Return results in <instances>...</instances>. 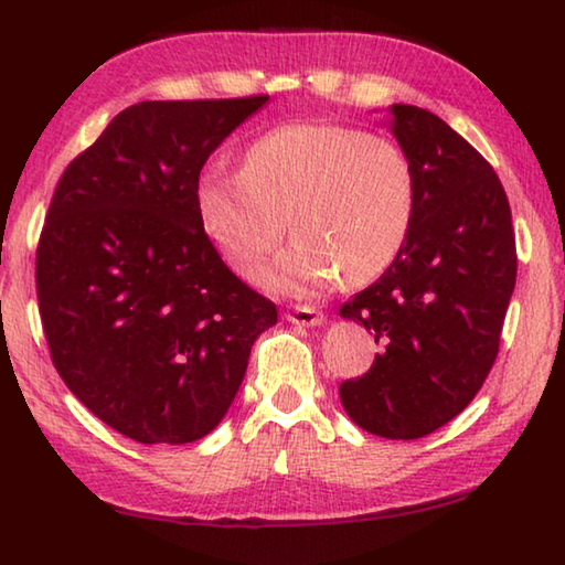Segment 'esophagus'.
<instances>
[{"label":"esophagus","instance_id":"1","mask_svg":"<svg viewBox=\"0 0 565 565\" xmlns=\"http://www.w3.org/2000/svg\"><path fill=\"white\" fill-rule=\"evenodd\" d=\"M286 319L296 327H321L323 323V313L319 309H313V306H294V309L286 313Z\"/></svg>","mask_w":565,"mask_h":565}]
</instances>
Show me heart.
Wrapping results in <instances>:
<instances>
[{
	"label": "heart",
	"mask_w": 565,
	"mask_h": 565,
	"mask_svg": "<svg viewBox=\"0 0 565 565\" xmlns=\"http://www.w3.org/2000/svg\"><path fill=\"white\" fill-rule=\"evenodd\" d=\"M194 202L204 232L238 274L252 276L299 238L266 281L306 291L339 279L369 284L391 269L416 218L406 149L351 124L294 121L246 149L242 169L209 164Z\"/></svg>",
	"instance_id": "1"
}]
</instances>
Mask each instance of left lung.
<instances>
[{
	"label": "left lung",
	"instance_id": "obj_1",
	"mask_svg": "<svg viewBox=\"0 0 565 565\" xmlns=\"http://www.w3.org/2000/svg\"><path fill=\"white\" fill-rule=\"evenodd\" d=\"M391 114L416 171V218L391 269L341 306L381 353L339 396L363 431L411 441L481 391L519 259L509 199L489 161L431 111L394 104Z\"/></svg>",
	"mask_w": 565,
	"mask_h": 565
}]
</instances>
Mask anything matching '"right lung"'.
<instances>
[{
    "instance_id": "1",
    "label": "right lung",
    "mask_w": 565,
    "mask_h": 565,
    "mask_svg": "<svg viewBox=\"0 0 565 565\" xmlns=\"http://www.w3.org/2000/svg\"><path fill=\"white\" fill-rule=\"evenodd\" d=\"M139 102L64 169L36 246V299L66 388L139 444L214 431L279 319L196 212L212 151L266 104Z\"/></svg>"
}]
</instances>
